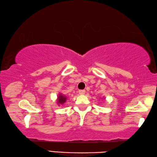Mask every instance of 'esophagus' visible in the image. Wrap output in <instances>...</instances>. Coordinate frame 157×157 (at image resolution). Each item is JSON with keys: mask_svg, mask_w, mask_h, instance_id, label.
Here are the masks:
<instances>
[{"mask_svg": "<svg viewBox=\"0 0 157 157\" xmlns=\"http://www.w3.org/2000/svg\"><path fill=\"white\" fill-rule=\"evenodd\" d=\"M78 93L79 95H84L85 94V90H79Z\"/></svg>", "mask_w": 157, "mask_h": 157, "instance_id": "34e87169", "label": "esophagus"}]
</instances>
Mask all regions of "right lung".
I'll list each match as a JSON object with an SVG mask.
<instances>
[{
	"instance_id": "1",
	"label": "right lung",
	"mask_w": 157,
	"mask_h": 157,
	"mask_svg": "<svg viewBox=\"0 0 157 157\" xmlns=\"http://www.w3.org/2000/svg\"><path fill=\"white\" fill-rule=\"evenodd\" d=\"M66 99H67V98L65 95L62 94H59L57 97V105H63L66 101Z\"/></svg>"
}]
</instances>
